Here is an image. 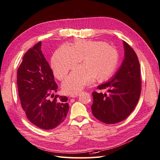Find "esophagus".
<instances>
[{
    "label": "esophagus",
    "instance_id": "34e87169",
    "mask_svg": "<svg viewBox=\"0 0 160 160\" xmlns=\"http://www.w3.org/2000/svg\"><path fill=\"white\" fill-rule=\"evenodd\" d=\"M78 96H79V93H74V94H71V95H70V97H72V98H76V97Z\"/></svg>",
    "mask_w": 160,
    "mask_h": 160
}]
</instances>
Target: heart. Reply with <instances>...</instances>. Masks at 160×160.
<instances>
[{
    "label": "heart",
    "instance_id": "heart-1",
    "mask_svg": "<svg viewBox=\"0 0 160 160\" xmlns=\"http://www.w3.org/2000/svg\"><path fill=\"white\" fill-rule=\"evenodd\" d=\"M81 59L83 65L76 68L62 82L66 93L78 92L95 79L101 82L110 78L119 62V53L113 47L100 41H78L71 47L63 45L51 60L56 78L62 80Z\"/></svg>",
    "mask_w": 160,
    "mask_h": 160
}]
</instances>
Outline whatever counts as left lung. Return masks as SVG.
<instances>
[{"instance_id": "1", "label": "left lung", "mask_w": 160, "mask_h": 160, "mask_svg": "<svg viewBox=\"0 0 160 160\" xmlns=\"http://www.w3.org/2000/svg\"><path fill=\"white\" fill-rule=\"evenodd\" d=\"M125 58L111 80L98 86L93 92L92 114L105 124L125 120L137 105L141 92L140 67L138 57L132 47L123 41Z\"/></svg>"}]
</instances>
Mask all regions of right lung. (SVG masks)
Returning <instances> with one entry per match:
<instances>
[{"label": "right lung", "mask_w": 160, "mask_h": 160, "mask_svg": "<svg viewBox=\"0 0 160 160\" xmlns=\"http://www.w3.org/2000/svg\"><path fill=\"white\" fill-rule=\"evenodd\" d=\"M41 47L39 41L25 53L18 69L17 86L29 121L41 129L51 130L64 121L69 106L67 97L52 94L57 92L58 86Z\"/></svg>", "instance_id": "1"}]
</instances>
